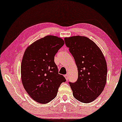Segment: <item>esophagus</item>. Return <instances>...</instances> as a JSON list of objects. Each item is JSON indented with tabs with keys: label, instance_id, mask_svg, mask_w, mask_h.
<instances>
[{
	"label": "esophagus",
	"instance_id": "34e87169",
	"mask_svg": "<svg viewBox=\"0 0 122 122\" xmlns=\"http://www.w3.org/2000/svg\"><path fill=\"white\" fill-rule=\"evenodd\" d=\"M64 76H65V78H66L67 81H68V74H66V75H65Z\"/></svg>",
	"mask_w": 122,
	"mask_h": 122
}]
</instances>
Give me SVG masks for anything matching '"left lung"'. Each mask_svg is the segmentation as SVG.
<instances>
[{"label": "left lung", "mask_w": 122, "mask_h": 122, "mask_svg": "<svg viewBox=\"0 0 122 122\" xmlns=\"http://www.w3.org/2000/svg\"><path fill=\"white\" fill-rule=\"evenodd\" d=\"M64 39L78 73L77 81L70 82L73 95L81 102H92L101 94L106 84L107 66L105 56L99 47L84 36Z\"/></svg>", "instance_id": "left-lung-1"}]
</instances>
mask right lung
Returning <instances> with one entry per match:
<instances>
[{"instance_id":"obj_1","label":"right lung","mask_w":122,"mask_h":122,"mask_svg":"<svg viewBox=\"0 0 122 122\" xmlns=\"http://www.w3.org/2000/svg\"><path fill=\"white\" fill-rule=\"evenodd\" d=\"M64 41L47 36L32 43L23 54L21 66L23 86L34 101L41 104L55 99L58 89L66 79L59 74L54 56L64 45Z\"/></svg>"}]
</instances>
